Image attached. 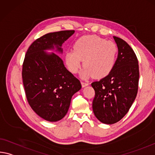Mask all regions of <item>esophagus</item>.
Returning a JSON list of instances; mask_svg holds the SVG:
<instances>
[{"mask_svg": "<svg viewBox=\"0 0 155 155\" xmlns=\"http://www.w3.org/2000/svg\"><path fill=\"white\" fill-rule=\"evenodd\" d=\"M81 85H82V87H86V86H87V85H89V83H88L87 82L82 81V82H81Z\"/></svg>", "mask_w": 155, "mask_h": 155, "instance_id": "34e87169", "label": "esophagus"}]
</instances>
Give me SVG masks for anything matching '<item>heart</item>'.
<instances>
[{
  "instance_id": "obj_1",
  "label": "heart",
  "mask_w": 155,
  "mask_h": 155,
  "mask_svg": "<svg viewBox=\"0 0 155 155\" xmlns=\"http://www.w3.org/2000/svg\"><path fill=\"white\" fill-rule=\"evenodd\" d=\"M117 52V46L112 41L95 35L84 36L76 41L74 50L67 51L65 62L71 72L77 73L83 61L81 77L101 78L114 68Z\"/></svg>"
}]
</instances>
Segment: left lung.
<instances>
[{
  "instance_id": "1",
  "label": "left lung",
  "mask_w": 155,
  "mask_h": 155,
  "mask_svg": "<svg viewBox=\"0 0 155 155\" xmlns=\"http://www.w3.org/2000/svg\"><path fill=\"white\" fill-rule=\"evenodd\" d=\"M113 38L118 48L114 67L108 75L91 84L95 91L93 112L105 124H115L127 114L137 97L139 78L134 51L123 39Z\"/></svg>"
}]
</instances>
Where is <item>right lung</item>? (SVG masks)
<instances>
[{
	"label": "right lung",
	"instance_id": "obj_1",
	"mask_svg": "<svg viewBox=\"0 0 155 155\" xmlns=\"http://www.w3.org/2000/svg\"><path fill=\"white\" fill-rule=\"evenodd\" d=\"M74 33L65 30L48 33L29 46L25 57L22 77L27 99L39 117L50 122L64 117L72 96L81 88L80 81L66 69L52 50L62 54L63 43Z\"/></svg>",
	"mask_w": 155,
	"mask_h": 155
}]
</instances>
